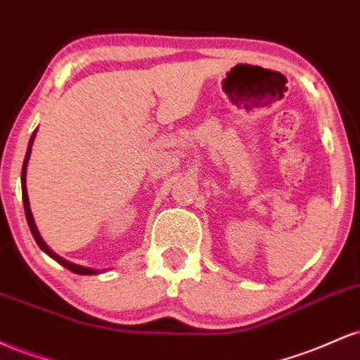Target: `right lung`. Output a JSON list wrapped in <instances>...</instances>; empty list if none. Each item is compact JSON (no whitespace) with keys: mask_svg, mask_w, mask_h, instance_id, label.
Masks as SVG:
<instances>
[{"mask_svg":"<svg viewBox=\"0 0 360 360\" xmlns=\"http://www.w3.org/2000/svg\"><path fill=\"white\" fill-rule=\"evenodd\" d=\"M34 139H35V131L34 135L30 137V143H28V148H27V155H25V160H23V167H22V196H23V206H25V217H27V221H28V226H30V232L34 235L35 242L39 243V247L42 249L45 254L51 255L53 260H57V262L60 264V266H64L65 269H69L71 272H76V274H96L98 271L94 269H88V267H82V266H76V264L69 262V260L62 259L60 255H57L56 252L51 250L47 247V243L42 240V237H40L39 230H37L35 226V221H34V217H32V212H30V206H28V194H27V186H25V172H27V164H28V157H30V152H32V143H34Z\"/></svg>","mask_w":360,"mask_h":360,"instance_id":"add662e5","label":"right lung"}]
</instances>
